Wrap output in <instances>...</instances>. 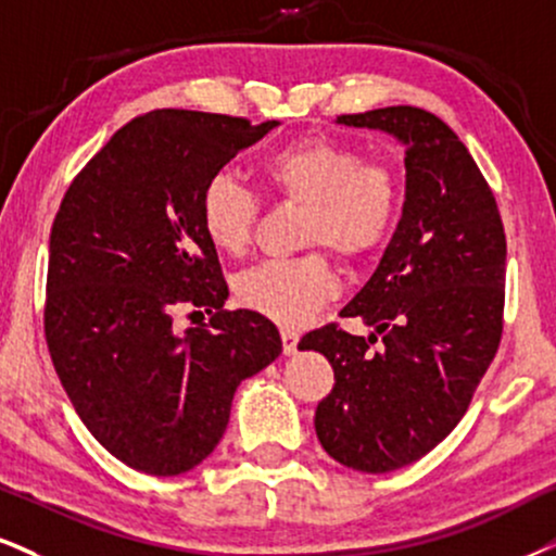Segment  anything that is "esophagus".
Listing matches in <instances>:
<instances>
[{"label": "esophagus", "instance_id": "1", "mask_svg": "<svg viewBox=\"0 0 556 556\" xmlns=\"http://www.w3.org/2000/svg\"><path fill=\"white\" fill-rule=\"evenodd\" d=\"M280 340H283V353L293 355V353H296V348H299L301 334L296 330H291V327H283V330H280Z\"/></svg>", "mask_w": 556, "mask_h": 556}]
</instances>
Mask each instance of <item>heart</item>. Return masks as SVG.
<instances>
[{"label": "heart", "instance_id": "obj_1", "mask_svg": "<svg viewBox=\"0 0 556 556\" xmlns=\"http://www.w3.org/2000/svg\"><path fill=\"white\" fill-rule=\"evenodd\" d=\"M265 180L286 203L304 205L301 247H330L361 263L392 237L402 211L400 175L383 162H363L348 143L306 136L286 143L263 162ZM201 226L224 255H242L255 237L260 198L235 175L218 173L203 185ZM338 291L325 252L296 260H267L235 278L247 309L280 325L309 321Z\"/></svg>", "mask_w": 556, "mask_h": 556}]
</instances>
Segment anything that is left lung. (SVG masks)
Returning a JSON list of instances; mask_svg holds the SVG:
<instances>
[{
    "mask_svg": "<svg viewBox=\"0 0 556 556\" xmlns=\"http://www.w3.org/2000/svg\"><path fill=\"white\" fill-rule=\"evenodd\" d=\"M404 147V205L374 276L340 317L368 338L327 325L304 334L334 371L314 428L345 467L383 475L443 441L467 413L495 358L505 306V231L469 149L441 118L413 105L340 115ZM384 348L371 352L375 334Z\"/></svg>",
    "mask_w": 556,
    "mask_h": 556,
    "instance_id": "1",
    "label": "left lung"
}]
</instances>
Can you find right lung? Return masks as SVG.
<instances>
[{"label":"right lung","mask_w":556,"mask_h":556,"mask_svg":"<svg viewBox=\"0 0 556 556\" xmlns=\"http://www.w3.org/2000/svg\"><path fill=\"white\" fill-rule=\"evenodd\" d=\"M278 121L152 111L113 134L68 185L51 226L46 342L87 430L154 477L198 467L222 441L237 387L283 342L270 319L226 312L201 226L203 185ZM180 311L208 328L174 332Z\"/></svg>","instance_id":"1"}]
</instances>
